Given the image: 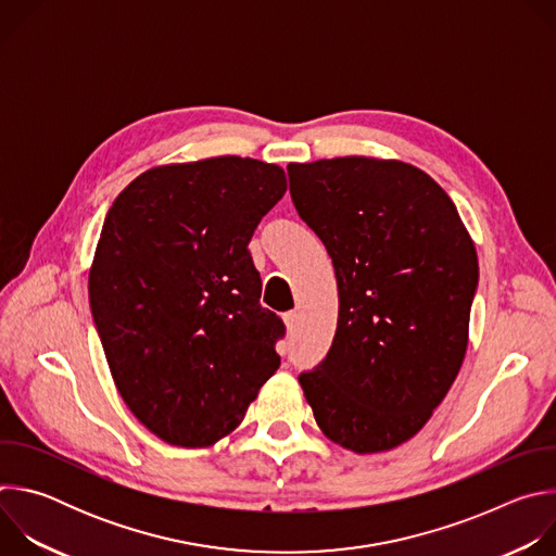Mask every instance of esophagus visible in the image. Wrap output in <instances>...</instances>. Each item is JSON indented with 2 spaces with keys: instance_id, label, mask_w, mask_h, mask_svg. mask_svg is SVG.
<instances>
[{
  "instance_id": "34e87169",
  "label": "esophagus",
  "mask_w": 556,
  "mask_h": 556,
  "mask_svg": "<svg viewBox=\"0 0 556 556\" xmlns=\"http://www.w3.org/2000/svg\"><path fill=\"white\" fill-rule=\"evenodd\" d=\"M283 321H286V328L290 330V332H294L296 330V326H299V314L292 309V312H286L283 314Z\"/></svg>"
}]
</instances>
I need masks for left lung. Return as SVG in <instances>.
<instances>
[{"label":"left lung","mask_w":556,"mask_h":556,"mask_svg":"<svg viewBox=\"0 0 556 556\" xmlns=\"http://www.w3.org/2000/svg\"><path fill=\"white\" fill-rule=\"evenodd\" d=\"M299 217L339 286L328 356L299 374L316 425L354 453L414 438L448 393L468 343L478 253L425 172L348 155L288 165Z\"/></svg>","instance_id":"8db88e82"}]
</instances>
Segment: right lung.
Listing matches in <instances>:
<instances>
[{
    "label": "right lung",
    "instance_id": "1",
    "mask_svg": "<svg viewBox=\"0 0 556 556\" xmlns=\"http://www.w3.org/2000/svg\"><path fill=\"white\" fill-rule=\"evenodd\" d=\"M286 176L219 155L138 176L108 211L90 307L131 414L174 446H208L247 416L281 358L249 242Z\"/></svg>",
    "mask_w": 556,
    "mask_h": 556
}]
</instances>
